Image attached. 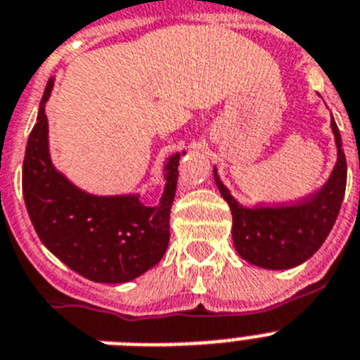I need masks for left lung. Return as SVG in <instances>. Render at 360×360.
Wrapping results in <instances>:
<instances>
[{
  "label": "left lung",
  "instance_id": "8db88e82",
  "mask_svg": "<svg viewBox=\"0 0 360 360\" xmlns=\"http://www.w3.org/2000/svg\"><path fill=\"white\" fill-rule=\"evenodd\" d=\"M337 162L324 186L295 205L243 207L226 188L214 166V181L232 212V241L238 255L262 269L280 271L304 264L322 247L335 225L346 192V155L340 131L331 117Z\"/></svg>",
  "mask_w": 360,
  "mask_h": 360
}]
</instances>
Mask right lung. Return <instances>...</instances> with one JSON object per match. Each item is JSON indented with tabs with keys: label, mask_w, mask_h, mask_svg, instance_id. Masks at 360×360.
I'll return each mask as SVG.
<instances>
[{
	"label": "right lung",
	"mask_w": 360,
	"mask_h": 360,
	"mask_svg": "<svg viewBox=\"0 0 360 360\" xmlns=\"http://www.w3.org/2000/svg\"><path fill=\"white\" fill-rule=\"evenodd\" d=\"M53 87L54 78H49L27 141L23 159L27 212L41 243L75 273L98 283L131 282L159 264L168 249L177 166L185 152L166 159L165 192L155 207H146L139 194H89L51 161L45 104Z\"/></svg>",
	"instance_id": "1"
}]
</instances>
